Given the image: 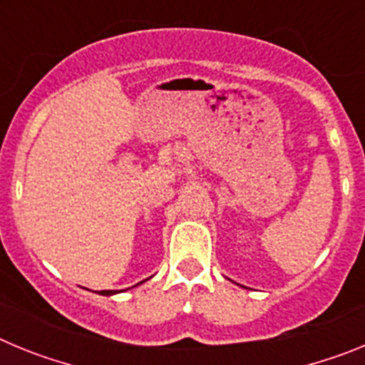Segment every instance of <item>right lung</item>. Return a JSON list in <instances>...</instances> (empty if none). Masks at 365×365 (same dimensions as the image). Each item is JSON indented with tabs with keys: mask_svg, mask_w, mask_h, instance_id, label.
<instances>
[{
	"mask_svg": "<svg viewBox=\"0 0 365 365\" xmlns=\"http://www.w3.org/2000/svg\"><path fill=\"white\" fill-rule=\"evenodd\" d=\"M144 282H146V279H144ZM140 283H143V282H140ZM140 283H137V285H140ZM137 285H135V287H137ZM118 292H120V291H100L98 294H102V296H113V294H118Z\"/></svg>",
	"mask_w": 365,
	"mask_h": 365,
	"instance_id": "add662e5",
	"label": "right lung"
}]
</instances>
